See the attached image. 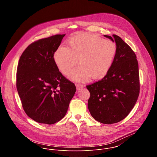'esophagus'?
Returning a JSON list of instances; mask_svg holds the SVG:
<instances>
[{"mask_svg": "<svg viewBox=\"0 0 157 157\" xmlns=\"http://www.w3.org/2000/svg\"><path fill=\"white\" fill-rule=\"evenodd\" d=\"M84 86L82 85V84H76V89L77 90H80L81 89H82V87H84Z\"/></svg>", "mask_w": 157, "mask_h": 157, "instance_id": "1", "label": "esophagus"}]
</instances>
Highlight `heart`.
I'll return each mask as SVG.
<instances>
[{
  "instance_id": "b5f03b06",
  "label": "heart",
  "mask_w": 157,
  "mask_h": 157,
  "mask_svg": "<svg viewBox=\"0 0 157 157\" xmlns=\"http://www.w3.org/2000/svg\"><path fill=\"white\" fill-rule=\"evenodd\" d=\"M69 47L60 46L54 60L61 73L78 82L103 78L110 70L117 53L116 44L110 40L89 35H76L68 41Z\"/></svg>"
}]
</instances>
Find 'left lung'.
<instances>
[{
  "label": "left lung",
  "instance_id": "obj_1",
  "mask_svg": "<svg viewBox=\"0 0 157 157\" xmlns=\"http://www.w3.org/2000/svg\"><path fill=\"white\" fill-rule=\"evenodd\" d=\"M104 36L115 41L117 53L108 73L101 80L86 86L90 93L87 106L95 120L111 124L125 119L137 101L139 65L135 53L120 36Z\"/></svg>",
  "mask_w": 157,
  "mask_h": 157
}]
</instances>
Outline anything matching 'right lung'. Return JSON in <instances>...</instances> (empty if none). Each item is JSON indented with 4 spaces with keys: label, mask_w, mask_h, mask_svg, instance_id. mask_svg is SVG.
<instances>
[{
    "label": "right lung",
    "mask_w": 157,
    "mask_h": 157,
    "mask_svg": "<svg viewBox=\"0 0 157 157\" xmlns=\"http://www.w3.org/2000/svg\"><path fill=\"white\" fill-rule=\"evenodd\" d=\"M64 36L55 35L31 43L18 63L16 86L22 107L38 123L50 125L61 120L76 91L54 60Z\"/></svg>",
    "instance_id": "right-lung-1"
}]
</instances>
